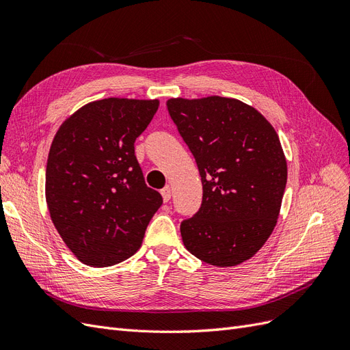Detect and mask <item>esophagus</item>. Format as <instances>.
I'll list each match as a JSON object with an SVG mask.
<instances>
[{"label": "esophagus", "mask_w": 350, "mask_h": 350, "mask_svg": "<svg viewBox=\"0 0 350 350\" xmlns=\"http://www.w3.org/2000/svg\"><path fill=\"white\" fill-rule=\"evenodd\" d=\"M161 194H162V198H163V201L165 203H167L169 200H171V197H172V193H171V188L169 187H165L162 191H161Z\"/></svg>", "instance_id": "obj_1"}]
</instances>
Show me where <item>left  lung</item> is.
Segmentation results:
<instances>
[{"mask_svg": "<svg viewBox=\"0 0 350 350\" xmlns=\"http://www.w3.org/2000/svg\"><path fill=\"white\" fill-rule=\"evenodd\" d=\"M203 184L197 213L181 224L185 248L211 266L250 260L278 224L288 165L271 124L238 99H169Z\"/></svg>", "mask_w": 350, "mask_h": 350, "instance_id": "8db88e82", "label": "left lung"}]
</instances>
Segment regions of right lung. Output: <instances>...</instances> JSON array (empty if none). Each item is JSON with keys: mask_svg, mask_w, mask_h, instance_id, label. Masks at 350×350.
Returning <instances> with one entry per match:
<instances>
[{"mask_svg": "<svg viewBox=\"0 0 350 350\" xmlns=\"http://www.w3.org/2000/svg\"><path fill=\"white\" fill-rule=\"evenodd\" d=\"M157 108V99L94 100L68 116L52 140L45 179L49 215L86 266L109 267L134 256L162 206L134 154V142Z\"/></svg>", "mask_w": 350, "mask_h": 350, "instance_id": "1", "label": "right lung"}]
</instances>
